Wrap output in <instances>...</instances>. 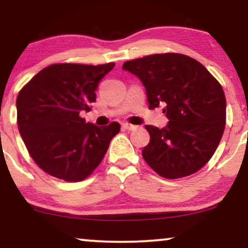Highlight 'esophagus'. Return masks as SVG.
<instances>
[{
	"instance_id": "1",
	"label": "esophagus",
	"mask_w": 248,
	"mask_h": 248,
	"mask_svg": "<svg viewBox=\"0 0 248 248\" xmlns=\"http://www.w3.org/2000/svg\"><path fill=\"white\" fill-rule=\"evenodd\" d=\"M121 127L124 128V129H126V130H134L136 128L135 124H128V122H124V124H121Z\"/></svg>"
}]
</instances>
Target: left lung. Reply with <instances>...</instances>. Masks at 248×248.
Returning <instances> with one entry per match:
<instances>
[{
	"instance_id": "1",
	"label": "left lung",
	"mask_w": 248,
	"mask_h": 248,
	"mask_svg": "<svg viewBox=\"0 0 248 248\" xmlns=\"http://www.w3.org/2000/svg\"><path fill=\"white\" fill-rule=\"evenodd\" d=\"M122 69L146 87L150 109L163 106L168 124L146 126L150 142L142 150L148 166L164 178H181L209 162L221 140L226 99L221 85L196 59L161 53L128 61Z\"/></svg>"
}]
</instances>
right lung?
<instances>
[{
    "label": "right lung",
    "instance_id": "right-lung-1",
    "mask_svg": "<svg viewBox=\"0 0 248 248\" xmlns=\"http://www.w3.org/2000/svg\"><path fill=\"white\" fill-rule=\"evenodd\" d=\"M114 65L53 64L19 91V134L32 160L46 173L79 182L100 164L120 124L98 127L79 114L90 112L99 81Z\"/></svg>",
    "mask_w": 248,
    "mask_h": 248
}]
</instances>
